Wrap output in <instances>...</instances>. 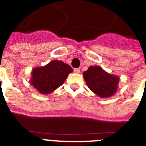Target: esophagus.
Wrapping results in <instances>:
<instances>
[{
  "label": "esophagus",
  "mask_w": 146,
  "mask_h": 146,
  "mask_svg": "<svg viewBox=\"0 0 146 146\" xmlns=\"http://www.w3.org/2000/svg\"><path fill=\"white\" fill-rule=\"evenodd\" d=\"M74 72H75V73H80V69L79 68H74Z\"/></svg>",
  "instance_id": "1"
}]
</instances>
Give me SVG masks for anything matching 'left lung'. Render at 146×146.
Returning a JSON list of instances; mask_svg holds the SVG:
<instances>
[{
	"mask_svg": "<svg viewBox=\"0 0 146 146\" xmlns=\"http://www.w3.org/2000/svg\"><path fill=\"white\" fill-rule=\"evenodd\" d=\"M83 77L88 87L100 97H109L116 92L118 77L108 74L101 67L91 66L83 72Z\"/></svg>",
	"mask_w": 146,
	"mask_h": 146,
	"instance_id": "1",
	"label": "left lung"
}]
</instances>
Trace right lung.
<instances>
[{"label":"right lung","mask_w":146,"mask_h":146,"mask_svg":"<svg viewBox=\"0 0 146 146\" xmlns=\"http://www.w3.org/2000/svg\"><path fill=\"white\" fill-rule=\"evenodd\" d=\"M71 72L72 69L69 65L61 60H52L44 66L33 69L31 84L41 94H50L64 83Z\"/></svg>","instance_id":"obj_1"}]
</instances>
